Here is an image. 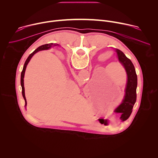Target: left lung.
<instances>
[{"label":"left lung","mask_w":158,"mask_h":158,"mask_svg":"<svg viewBox=\"0 0 158 158\" xmlns=\"http://www.w3.org/2000/svg\"><path fill=\"white\" fill-rule=\"evenodd\" d=\"M119 62L125 69L127 74V83L125 88V94L121 104L115 109V112H120V119L122 121L127 120L132 111L133 106L136 101V89L138 77L134 66L131 60L120 50L116 49Z\"/></svg>","instance_id":"8db88e82"}]
</instances>
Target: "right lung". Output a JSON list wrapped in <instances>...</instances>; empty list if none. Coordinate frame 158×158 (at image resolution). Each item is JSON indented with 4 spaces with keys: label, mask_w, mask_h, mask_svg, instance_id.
Returning a JSON list of instances; mask_svg holds the SVG:
<instances>
[{
    "label": "right lung",
    "mask_w": 158,
    "mask_h": 158,
    "mask_svg": "<svg viewBox=\"0 0 158 158\" xmlns=\"http://www.w3.org/2000/svg\"><path fill=\"white\" fill-rule=\"evenodd\" d=\"M54 44L53 43H50V44H44L42 45V46H40V47H39L37 49H36L32 54H31L29 55V56L27 57V59H26L25 64L24 65L23 67V69H22V71L21 73V76H20V84H21V87H22V96H23L24 100H25V107H26L27 106V101H26V98L25 96V89H24V75H25V72H26V69L27 65L28 64V63L29 62V61L31 60V58L32 57V56L37 52L40 51H44V50H48ZM57 46H59V44H57Z\"/></svg>",
    "instance_id": "1"
}]
</instances>
